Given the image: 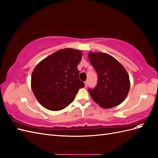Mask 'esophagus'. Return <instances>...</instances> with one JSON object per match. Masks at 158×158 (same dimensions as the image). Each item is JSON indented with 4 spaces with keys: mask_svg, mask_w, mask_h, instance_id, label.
Wrapping results in <instances>:
<instances>
[{
    "mask_svg": "<svg viewBox=\"0 0 158 158\" xmlns=\"http://www.w3.org/2000/svg\"><path fill=\"white\" fill-rule=\"evenodd\" d=\"M88 81H85V86L86 87H88Z\"/></svg>",
    "mask_w": 158,
    "mask_h": 158,
    "instance_id": "1",
    "label": "esophagus"
}]
</instances>
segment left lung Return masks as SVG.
<instances>
[{"instance_id":"8db88e82","label":"left lung","mask_w":158,"mask_h":158,"mask_svg":"<svg viewBox=\"0 0 158 158\" xmlns=\"http://www.w3.org/2000/svg\"><path fill=\"white\" fill-rule=\"evenodd\" d=\"M88 57L98 75L96 86L88 89L92 99L105 109L119 105L126 98L130 87L126 69L107 53L90 52Z\"/></svg>"}]
</instances>
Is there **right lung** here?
<instances>
[{
  "instance_id": "add662e5",
  "label": "right lung",
  "mask_w": 158,
  "mask_h": 158,
  "mask_svg": "<svg viewBox=\"0 0 158 158\" xmlns=\"http://www.w3.org/2000/svg\"><path fill=\"white\" fill-rule=\"evenodd\" d=\"M81 58V52L66 48L52 53L36 65L32 74L31 87L36 98L45 109L66 108L78 90L85 86L77 69Z\"/></svg>"
}]
</instances>
